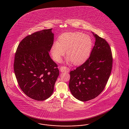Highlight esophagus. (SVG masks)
<instances>
[{"label":"esophagus","mask_w":129,"mask_h":129,"mask_svg":"<svg viewBox=\"0 0 129 129\" xmlns=\"http://www.w3.org/2000/svg\"><path fill=\"white\" fill-rule=\"evenodd\" d=\"M60 70L61 72H69L70 71V69L69 68L67 67L66 66H62L60 67Z\"/></svg>","instance_id":"esophagus-1"}]
</instances>
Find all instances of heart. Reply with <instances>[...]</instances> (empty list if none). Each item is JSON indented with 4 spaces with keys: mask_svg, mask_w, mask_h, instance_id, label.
Masks as SVG:
<instances>
[{
    "mask_svg": "<svg viewBox=\"0 0 129 129\" xmlns=\"http://www.w3.org/2000/svg\"><path fill=\"white\" fill-rule=\"evenodd\" d=\"M92 41L90 36L82 33H66L60 35L58 42L51 48V53L55 61H59L66 51V54L75 64L86 59L92 50Z\"/></svg>",
    "mask_w": 129,
    "mask_h": 129,
    "instance_id": "heart-1",
    "label": "heart"
}]
</instances>
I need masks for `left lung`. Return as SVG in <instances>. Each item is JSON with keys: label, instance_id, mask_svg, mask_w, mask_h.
<instances>
[{"label": "left lung", "instance_id": "obj_1", "mask_svg": "<svg viewBox=\"0 0 129 129\" xmlns=\"http://www.w3.org/2000/svg\"><path fill=\"white\" fill-rule=\"evenodd\" d=\"M95 42L89 57L70 71L69 86L75 98L87 101L97 97L108 82L113 66V56L105 39L93 34Z\"/></svg>", "mask_w": 129, "mask_h": 129}]
</instances>
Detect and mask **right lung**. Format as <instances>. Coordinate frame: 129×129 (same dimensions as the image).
Returning a JSON list of instances; mask_svg holds the SVG:
<instances>
[{"label": "right lung", "instance_id": "add662e5", "mask_svg": "<svg viewBox=\"0 0 129 129\" xmlns=\"http://www.w3.org/2000/svg\"><path fill=\"white\" fill-rule=\"evenodd\" d=\"M51 30L27 35L20 42L15 55L14 70L20 87L28 97L37 101L51 96L59 75L58 66L49 54L54 40Z\"/></svg>", "mask_w": 129, "mask_h": 129}]
</instances>
